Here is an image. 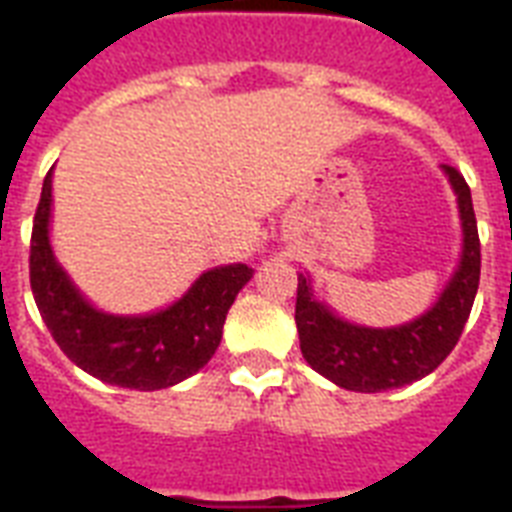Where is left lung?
Here are the masks:
<instances>
[{
  "mask_svg": "<svg viewBox=\"0 0 512 512\" xmlns=\"http://www.w3.org/2000/svg\"><path fill=\"white\" fill-rule=\"evenodd\" d=\"M444 172L452 180L460 201L465 244L454 279L425 316L393 329L353 327L316 303L308 279L303 273L297 276L295 321L303 358L340 388L380 393L422 380L452 353L460 340L481 279V241L465 177L449 164H444Z\"/></svg>",
  "mask_w": 512,
  "mask_h": 512,
  "instance_id": "obj_1",
  "label": "left lung"
}]
</instances>
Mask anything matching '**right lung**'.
<instances>
[{
  "instance_id": "1",
  "label": "right lung",
  "mask_w": 512,
  "mask_h": 512,
  "mask_svg": "<svg viewBox=\"0 0 512 512\" xmlns=\"http://www.w3.org/2000/svg\"><path fill=\"white\" fill-rule=\"evenodd\" d=\"M50 175L44 177L34 215L28 276L36 308L60 350L79 369L119 388L162 390L199 372L215 356L228 308L255 271L241 263L212 268L201 273L183 300L151 316L95 311L52 257Z\"/></svg>"
}]
</instances>
